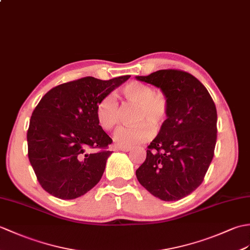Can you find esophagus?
Segmentation results:
<instances>
[{"label": "esophagus", "instance_id": "obj_1", "mask_svg": "<svg viewBox=\"0 0 250 250\" xmlns=\"http://www.w3.org/2000/svg\"><path fill=\"white\" fill-rule=\"evenodd\" d=\"M118 150H120V151H124V152H127V151H130L131 148H129V147H118Z\"/></svg>", "mask_w": 250, "mask_h": 250}]
</instances>
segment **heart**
Here are the masks:
<instances>
[{"label":"heart","instance_id":"obj_1","mask_svg":"<svg viewBox=\"0 0 250 250\" xmlns=\"http://www.w3.org/2000/svg\"><path fill=\"white\" fill-rule=\"evenodd\" d=\"M125 103L136 106L134 126L120 127L114 135L115 143L121 147H133L148 142L154 135V125L159 127L168 115V100L163 92H153L151 86L141 82L127 83L121 89ZM98 124L103 130L112 131L119 124L120 111L112 95L104 96L96 107Z\"/></svg>","mask_w":250,"mask_h":250}]
</instances>
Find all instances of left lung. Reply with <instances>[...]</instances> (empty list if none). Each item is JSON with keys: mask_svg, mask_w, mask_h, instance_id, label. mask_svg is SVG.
<instances>
[{"mask_svg": "<svg viewBox=\"0 0 250 250\" xmlns=\"http://www.w3.org/2000/svg\"><path fill=\"white\" fill-rule=\"evenodd\" d=\"M136 80L166 96L167 118L136 170L138 182L164 201L180 200L199 187L210 166L217 138V113L206 87L181 70H159Z\"/></svg>", "mask_w": 250, "mask_h": 250, "instance_id": "1", "label": "left lung"}]
</instances>
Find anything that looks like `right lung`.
Segmentation results:
<instances>
[{"instance_id":"add662e5","label":"right lung","mask_w":250,"mask_h":250,"mask_svg":"<svg viewBox=\"0 0 250 250\" xmlns=\"http://www.w3.org/2000/svg\"><path fill=\"white\" fill-rule=\"evenodd\" d=\"M129 78H83L54 87L39 101L27 130L28 160L50 195L75 199L100 181L113 141L99 125L96 107Z\"/></svg>"}]
</instances>
